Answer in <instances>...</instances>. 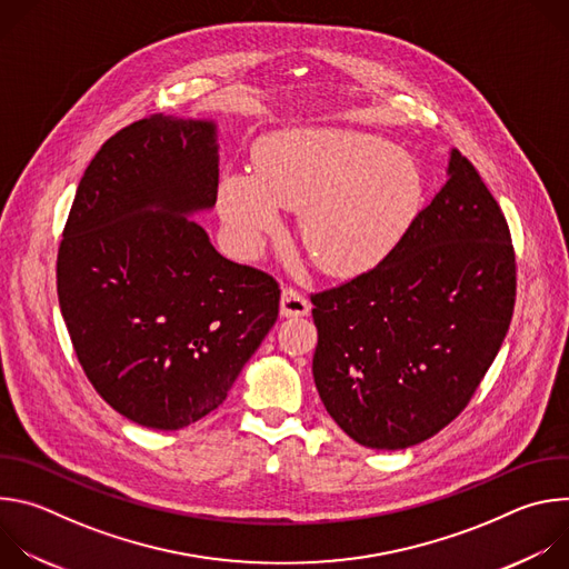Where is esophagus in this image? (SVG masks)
<instances>
[{
	"instance_id": "esophagus-1",
	"label": "esophagus",
	"mask_w": 569,
	"mask_h": 569,
	"mask_svg": "<svg viewBox=\"0 0 569 569\" xmlns=\"http://www.w3.org/2000/svg\"><path fill=\"white\" fill-rule=\"evenodd\" d=\"M279 312H281V317H303L310 312V301L295 288H283Z\"/></svg>"
}]
</instances>
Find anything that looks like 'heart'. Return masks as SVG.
Listing matches in <instances>:
<instances>
[{
	"mask_svg": "<svg viewBox=\"0 0 569 569\" xmlns=\"http://www.w3.org/2000/svg\"><path fill=\"white\" fill-rule=\"evenodd\" d=\"M426 196L417 161L382 137L353 128H295L270 137L257 169L224 173L218 209L242 248L301 207L299 233L329 274L353 277L387 261L412 229Z\"/></svg>",
	"mask_w": 569,
	"mask_h": 569,
	"instance_id": "b5f03b06",
	"label": "heart"
}]
</instances>
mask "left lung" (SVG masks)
Returning a JSON list of instances; mask_svg holds the SVG:
<instances>
[{
	"label": "left lung",
	"instance_id": "8db88e82",
	"mask_svg": "<svg viewBox=\"0 0 569 569\" xmlns=\"http://www.w3.org/2000/svg\"><path fill=\"white\" fill-rule=\"evenodd\" d=\"M378 268L312 295L315 387L360 446L400 450L443 430L493 365L513 315L509 224L470 161Z\"/></svg>",
	"mask_w": 569,
	"mask_h": 569
}]
</instances>
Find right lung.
<instances>
[{"label":"right lung","instance_id":"right-lung-1","mask_svg":"<svg viewBox=\"0 0 569 569\" xmlns=\"http://www.w3.org/2000/svg\"><path fill=\"white\" fill-rule=\"evenodd\" d=\"M216 196V121L152 114L101 146L62 231L58 301L78 362L143 428L213 412L279 315L277 281L220 257L191 218Z\"/></svg>","mask_w":569,"mask_h":569}]
</instances>
